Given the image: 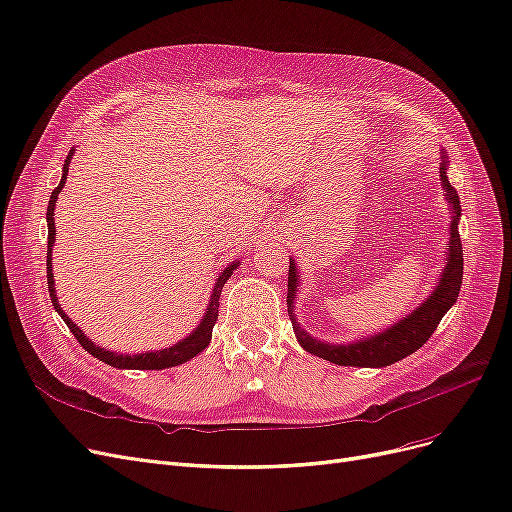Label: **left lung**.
<instances>
[{"instance_id":"obj_1","label":"left lung","mask_w":512,"mask_h":512,"mask_svg":"<svg viewBox=\"0 0 512 512\" xmlns=\"http://www.w3.org/2000/svg\"><path fill=\"white\" fill-rule=\"evenodd\" d=\"M444 163L440 168L442 176V185L447 189V200L455 212L453 223H451V249H449V259H447V268L442 272L440 285L436 291L427 298L412 315L402 319L400 323L391 325L385 329L383 334H376L368 340L353 342V344H325L321 340H315L308 336L304 329L300 327L298 319L293 315V293L298 289V274H295V263L289 261V283H287V310H289V319L293 323V332L298 336L300 344L312 355L323 357L332 364L338 366H359V368H385L395 364L410 353H415L417 349L430 340V336L436 332L438 323L442 321L444 312H447L459 295L461 289V276H464V253H461V240L457 232V221L461 214L459 206V195L449 183L447 172H444Z\"/></svg>"}]
</instances>
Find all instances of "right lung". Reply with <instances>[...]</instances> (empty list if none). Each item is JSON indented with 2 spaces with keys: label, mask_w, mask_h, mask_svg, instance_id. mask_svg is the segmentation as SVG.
I'll list each match as a JSON object with an SVG mask.
<instances>
[{
  "label": "right lung",
  "mask_w": 512,
  "mask_h": 512,
  "mask_svg": "<svg viewBox=\"0 0 512 512\" xmlns=\"http://www.w3.org/2000/svg\"><path fill=\"white\" fill-rule=\"evenodd\" d=\"M70 159L72 153L68 155L63 163V176H61V183L57 185V189L51 193V202H48L46 208V223H48V253H46V278H48V293H51V302L55 306V310L59 312V317L65 321V325L70 327V332L74 334V338L78 340V344H82V349L87 353H91L93 357H97L104 364L112 366V368H125V370H163V368H172V366H180L185 364V361L193 359L197 353H202L210 338H212V327L217 323L219 317V298H221V289L225 285V280L232 276V272L236 270L238 261L234 266H229L221 272V276L217 278V285L212 289L210 295V306L206 308V315L200 323V327L195 329L191 336H187L183 342H178L170 349H163V351H151V353H140V355H119V353H110L106 349H100V346L93 344L85 334H82V329L76 327L72 323V319L65 315L61 310L59 302H57V295H55V280H53V263H51V253H53V242H55V202H57V195L61 193L63 185H65V176H68V166H70Z\"/></svg>",
  "instance_id": "add662e5"
}]
</instances>
